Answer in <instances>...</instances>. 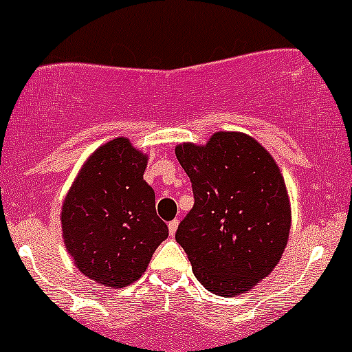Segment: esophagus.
<instances>
[{
    "mask_svg": "<svg viewBox=\"0 0 352 352\" xmlns=\"http://www.w3.org/2000/svg\"><path fill=\"white\" fill-rule=\"evenodd\" d=\"M177 227H179V220L168 221V232H170V235H175Z\"/></svg>",
    "mask_w": 352,
    "mask_h": 352,
    "instance_id": "esophagus-1",
    "label": "esophagus"
}]
</instances>
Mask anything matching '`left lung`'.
I'll return each instance as SVG.
<instances>
[{
  "label": "left lung",
  "mask_w": 352,
  "mask_h": 352,
  "mask_svg": "<svg viewBox=\"0 0 352 352\" xmlns=\"http://www.w3.org/2000/svg\"><path fill=\"white\" fill-rule=\"evenodd\" d=\"M194 206L177 228L197 280L218 296H237L267 277L284 252L291 206L270 153L249 135L217 132L206 146L180 144Z\"/></svg>",
  "instance_id": "obj_1"
}]
</instances>
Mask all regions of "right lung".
Returning a JSON list of instances; mask_svg holds the SVG:
<instances>
[{"label":"right lung","instance_id":"add662e5","mask_svg":"<svg viewBox=\"0 0 352 352\" xmlns=\"http://www.w3.org/2000/svg\"><path fill=\"white\" fill-rule=\"evenodd\" d=\"M146 163L129 139H113L87 160L61 208L67 251L82 274L107 287L138 280L168 237L142 179Z\"/></svg>","mask_w":352,"mask_h":352}]
</instances>
